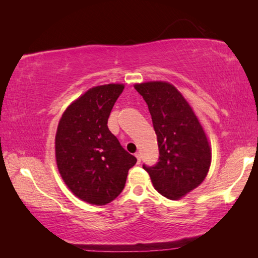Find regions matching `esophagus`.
Wrapping results in <instances>:
<instances>
[{"instance_id": "34e87169", "label": "esophagus", "mask_w": 258, "mask_h": 258, "mask_svg": "<svg viewBox=\"0 0 258 258\" xmlns=\"http://www.w3.org/2000/svg\"><path fill=\"white\" fill-rule=\"evenodd\" d=\"M135 156H136V158H138V163L140 164L141 163V153L140 152H136L135 153Z\"/></svg>"}]
</instances>
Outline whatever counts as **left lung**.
Wrapping results in <instances>:
<instances>
[{
    "label": "left lung",
    "mask_w": 258,
    "mask_h": 258,
    "mask_svg": "<svg viewBox=\"0 0 258 258\" xmlns=\"http://www.w3.org/2000/svg\"><path fill=\"white\" fill-rule=\"evenodd\" d=\"M149 106L160 156L153 166L143 164L155 189L178 200L205 179L211 147L202 125L182 94L166 82L136 84Z\"/></svg>",
    "instance_id": "left-lung-1"
}]
</instances>
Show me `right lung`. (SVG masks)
Returning <instances> with one entry per match:
<instances>
[{"instance_id": "1", "label": "right lung", "mask_w": 258, "mask_h": 258, "mask_svg": "<svg viewBox=\"0 0 258 258\" xmlns=\"http://www.w3.org/2000/svg\"><path fill=\"white\" fill-rule=\"evenodd\" d=\"M124 85L87 91L67 108L57 126L55 155L59 174L82 201L105 205L123 190L136 157L108 130L107 120Z\"/></svg>"}]
</instances>
